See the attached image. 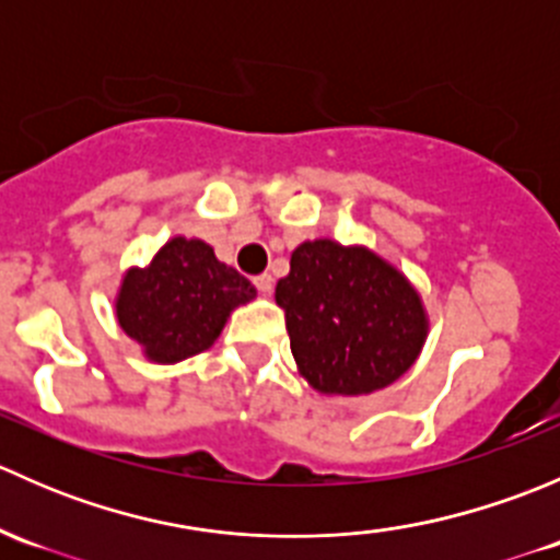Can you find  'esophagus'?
<instances>
[{
    "label": "esophagus",
    "instance_id": "1",
    "mask_svg": "<svg viewBox=\"0 0 560 560\" xmlns=\"http://www.w3.org/2000/svg\"><path fill=\"white\" fill-rule=\"evenodd\" d=\"M254 287H257L262 295H270V292H273V276H270V273L257 276V279H254Z\"/></svg>",
    "mask_w": 560,
    "mask_h": 560
}]
</instances>
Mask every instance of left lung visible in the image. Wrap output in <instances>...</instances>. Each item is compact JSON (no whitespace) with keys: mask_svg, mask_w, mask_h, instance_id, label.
Returning <instances> with one entry per match:
<instances>
[{"mask_svg":"<svg viewBox=\"0 0 560 560\" xmlns=\"http://www.w3.org/2000/svg\"><path fill=\"white\" fill-rule=\"evenodd\" d=\"M292 358L325 395H369L415 365L428 314L411 281L365 246L330 238L292 252L276 284Z\"/></svg>","mask_w":560,"mask_h":560,"instance_id":"obj_1","label":"left lung"}]
</instances>
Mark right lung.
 I'll return each mask as SVG.
<instances>
[{"label":"right lung","instance_id":"1","mask_svg":"<svg viewBox=\"0 0 560 560\" xmlns=\"http://www.w3.org/2000/svg\"><path fill=\"white\" fill-rule=\"evenodd\" d=\"M257 290L197 238H171L145 268H129L116 295L121 330L154 363H178L211 347L228 316Z\"/></svg>","mask_w":560,"mask_h":560}]
</instances>
